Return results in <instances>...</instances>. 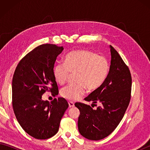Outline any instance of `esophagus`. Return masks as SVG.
<instances>
[{"label":"esophagus","instance_id":"1","mask_svg":"<svg viewBox=\"0 0 150 150\" xmlns=\"http://www.w3.org/2000/svg\"><path fill=\"white\" fill-rule=\"evenodd\" d=\"M68 104H69V108H72L75 106L74 103H73V101H68Z\"/></svg>","mask_w":150,"mask_h":150}]
</instances>
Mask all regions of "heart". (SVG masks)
Returning <instances> with one entry per match:
<instances>
[{
	"label": "heart",
	"instance_id": "heart-1",
	"mask_svg": "<svg viewBox=\"0 0 150 150\" xmlns=\"http://www.w3.org/2000/svg\"><path fill=\"white\" fill-rule=\"evenodd\" d=\"M110 65L104 57L86 50H77L67 54L64 63L57 64L53 74L59 84H64L71 73L75 82L61 90V95L69 100H78L86 92L95 91L104 83Z\"/></svg>",
	"mask_w": 150,
	"mask_h": 150
}]
</instances>
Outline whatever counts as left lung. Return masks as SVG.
Masks as SVG:
<instances>
[{
    "label": "left lung",
    "instance_id": "8db88e82",
    "mask_svg": "<svg viewBox=\"0 0 150 150\" xmlns=\"http://www.w3.org/2000/svg\"><path fill=\"white\" fill-rule=\"evenodd\" d=\"M111 55L109 73L104 83L84 98L99 103L96 110L83 103H76L80 110L78 128L89 140L98 141L112 133L122 119L128 107L132 92V75L128 66L117 51L110 46Z\"/></svg>",
    "mask_w": 150,
    "mask_h": 150
}]
</instances>
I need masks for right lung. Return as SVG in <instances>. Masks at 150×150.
Masks as SVG:
<instances>
[{
  "label": "right lung",
  "mask_w": 150,
  "mask_h": 150,
  "mask_svg": "<svg viewBox=\"0 0 150 150\" xmlns=\"http://www.w3.org/2000/svg\"><path fill=\"white\" fill-rule=\"evenodd\" d=\"M62 46L44 44L36 47L22 58L12 80V106L19 124L37 139H47L58 132L68 103L64 98L44 101L46 91L55 97L59 88L53 69Z\"/></svg>",
  "instance_id": "right-lung-1"
}]
</instances>
